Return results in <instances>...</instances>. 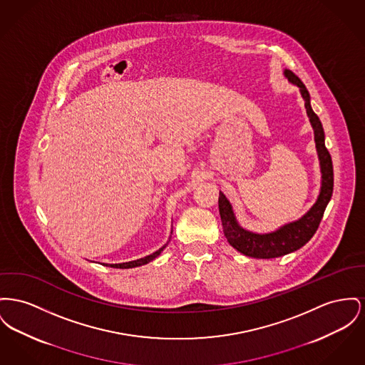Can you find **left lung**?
Here are the masks:
<instances>
[{
    "label": "left lung",
    "mask_w": 365,
    "mask_h": 365,
    "mask_svg": "<svg viewBox=\"0 0 365 365\" xmlns=\"http://www.w3.org/2000/svg\"><path fill=\"white\" fill-rule=\"evenodd\" d=\"M284 77L291 84L299 88L300 95L304 101L306 113L314 130V142H316L317 155L320 160L322 187L316 202L306 214L298 220L285 223L284 226L270 233H254L241 227L240 223L237 222L236 215L230 201L226 198L225 194L219 192V214L222 219L223 233L227 238L229 244L233 248H236L238 252L247 257H257V259L282 257L302 248L317 232L322 215L332 197V190H334L332 160L325 148V135H324L322 121L310 105L309 91L300 81L299 77L295 76L291 70L285 68Z\"/></svg>",
    "instance_id": "1"
}]
</instances>
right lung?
<instances>
[{
  "label": "right lung",
  "instance_id": "right-lung-1",
  "mask_svg": "<svg viewBox=\"0 0 365 365\" xmlns=\"http://www.w3.org/2000/svg\"><path fill=\"white\" fill-rule=\"evenodd\" d=\"M167 245H168V242H167L165 245H163L158 251L153 252V254L148 255V257H140V259H136V260H130V262H125V263H111V264H108V263H106V266L114 267V269H132V267H138V266L146 264V263L151 262L153 259H155V257H158V255L164 251V248H165Z\"/></svg>",
  "mask_w": 365,
  "mask_h": 365
}]
</instances>
